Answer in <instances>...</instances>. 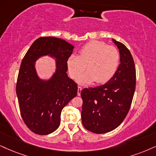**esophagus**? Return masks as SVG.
<instances>
[{
  "label": "esophagus",
  "mask_w": 156,
  "mask_h": 156,
  "mask_svg": "<svg viewBox=\"0 0 156 156\" xmlns=\"http://www.w3.org/2000/svg\"><path fill=\"white\" fill-rule=\"evenodd\" d=\"M82 90V87H78V90H77V95H80V94H81Z\"/></svg>",
  "instance_id": "34e87169"
}]
</instances>
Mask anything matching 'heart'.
Listing matches in <instances>:
<instances>
[{
    "label": "heart",
    "instance_id": "b5f03b06",
    "mask_svg": "<svg viewBox=\"0 0 156 156\" xmlns=\"http://www.w3.org/2000/svg\"><path fill=\"white\" fill-rule=\"evenodd\" d=\"M120 63V54L116 48L100 40H93L85 44L80 51V55L72 54L67 59L69 75L77 79L80 84H89L94 82L104 83L116 72Z\"/></svg>",
    "mask_w": 156,
    "mask_h": 156
}]
</instances>
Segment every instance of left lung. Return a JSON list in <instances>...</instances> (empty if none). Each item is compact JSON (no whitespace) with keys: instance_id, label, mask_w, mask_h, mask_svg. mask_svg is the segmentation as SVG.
I'll use <instances>...</instances> for the list:
<instances>
[{"instance_id":"1","label":"left lung","mask_w":156,"mask_h":156,"mask_svg":"<svg viewBox=\"0 0 156 156\" xmlns=\"http://www.w3.org/2000/svg\"><path fill=\"white\" fill-rule=\"evenodd\" d=\"M112 40L120 54L116 72L103 85L81 91L82 124L96 134L111 132L122 124L129 111L135 90L136 70L131 53L123 43Z\"/></svg>"}]
</instances>
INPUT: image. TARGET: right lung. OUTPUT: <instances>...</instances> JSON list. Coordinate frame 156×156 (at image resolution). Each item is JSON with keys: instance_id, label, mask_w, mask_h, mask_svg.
Instances as JSON below:
<instances>
[{"instance_id": "right-lung-1", "label": "right lung", "mask_w": 156, "mask_h": 156, "mask_svg": "<svg viewBox=\"0 0 156 156\" xmlns=\"http://www.w3.org/2000/svg\"><path fill=\"white\" fill-rule=\"evenodd\" d=\"M74 46L64 40L41 37L32 44L22 59L16 92L25 124L37 134H48L60 125L62 109L77 95V84L66 74L67 59ZM48 55L56 60V72L49 80L37 75L35 62Z\"/></svg>"}]
</instances>
